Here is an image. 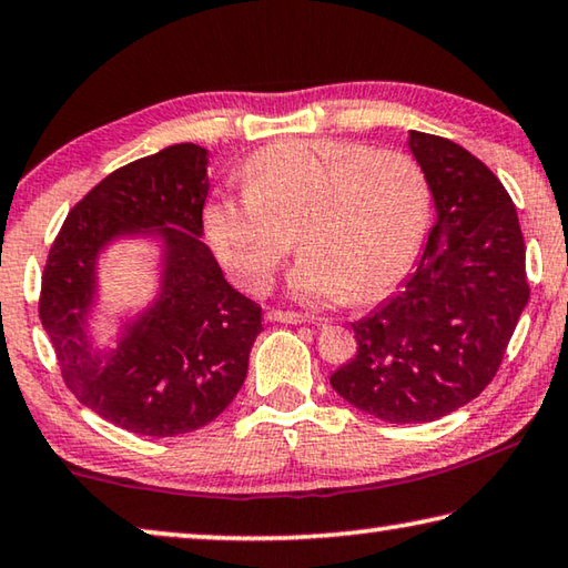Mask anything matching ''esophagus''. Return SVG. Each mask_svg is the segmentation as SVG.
<instances>
[{
	"label": "esophagus",
	"instance_id": "esophagus-1",
	"mask_svg": "<svg viewBox=\"0 0 568 568\" xmlns=\"http://www.w3.org/2000/svg\"><path fill=\"white\" fill-rule=\"evenodd\" d=\"M265 318L270 323H305V316L301 313H293V311H277V308H270L265 313Z\"/></svg>",
	"mask_w": 568,
	"mask_h": 568
}]
</instances>
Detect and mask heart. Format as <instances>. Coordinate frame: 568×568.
Instances as JSON below:
<instances>
[{"label":"heart","instance_id":"b5f03b06","mask_svg":"<svg viewBox=\"0 0 568 568\" xmlns=\"http://www.w3.org/2000/svg\"><path fill=\"white\" fill-rule=\"evenodd\" d=\"M245 189L206 204L204 232L222 265L263 293L303 247L291 287L305 301L366 303L397 285L429 220V186L402 151L338 139L273 143L242 169Z\"/></svg>","mask_w":568,"mask_h":568}]
</instances>
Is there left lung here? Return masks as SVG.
Wrapping results in <instances>:
<instances>
[{
    "label": "left lung",
    "instance_id": "1",
    "mask_svg": "<svg viewBox=\"0 0 568 568\" xmlns=\"http://www.w3.org/2000/svg\"><path fill=\"white\" fill-rule=\"evenodd\" d=\"M435 202L425 255L402 291L356 321V356L331 386L356 409L422 425L493 382L528 303L526 245L498 176L455 141L409 131Z\"/></svg>",
    "mask_w": 568,
    "mask_h": 568
}]
</instances>
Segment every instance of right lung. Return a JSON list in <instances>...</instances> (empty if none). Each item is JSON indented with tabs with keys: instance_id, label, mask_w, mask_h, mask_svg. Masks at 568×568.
Masks as SVG:
<instances>
[{
	"instance_id": "add662e5",
	"label": "right lung",
	"mask_w": 568,
	"mask_h": 568,
	"mask_svg": "<svg viewBox=\"0 0 568 568\" xmlns=\"http://www.w3.org/2000/svg\"><path fill=\"white\" fill-rule=\"evenodd\" d=\"M210 151L174 143L121 166L70 210L42 273L40 321L68 389L111 425L143 437L194 432L230 407L247 376L263 308L224 281L204 245ZM119 239L160 247V293L94 344L97 260Z\"/></svg>"
}]
</instances>
